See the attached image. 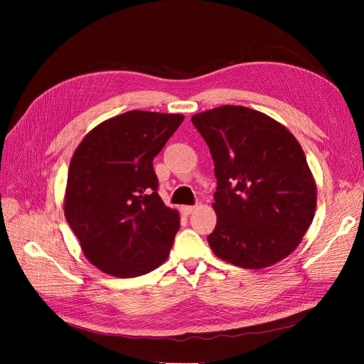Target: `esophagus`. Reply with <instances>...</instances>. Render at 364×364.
Wrapping results in <instances>:
<instances>
[{
	"instance_id": "esophagus-1",
	"label": "esophagus",
	"mask_w": 364,
	"mask_h": 364,
	"mask_svg": "<svg viewBox=\"0 0 364 364\" xmlns=\"http://www.w3.org/2000/svg\"><path fill=\"white\" fill-rule=\"evenodd\" d=\"M196 209V206H181V213L184 215H190Z\"/></svg>"
}]
</instances>
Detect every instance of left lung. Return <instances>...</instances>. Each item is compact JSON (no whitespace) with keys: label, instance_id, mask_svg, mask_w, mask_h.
<instances>
[{"label":"left lung","instance_id":"left-lung-1","mask_svg":"<svg viewBox=\"0 0 364 364\" xmlns=\"http://www.w3.org/2000/svg\"><path fill=\"white\" fill-rule=\"evenodd\" d=\"M192 122L215 164L213 252L252 270L291 255L317 205L313 172L294 134L269 114L233 105L196 113Z\"/></svg>","mask_w":364,"mask_h":364}]
</instances>
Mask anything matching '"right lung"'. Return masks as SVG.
<instances>
[{
  "label": "right lung",
  "mask_w": 364,
  "mask_h": 364,
  "mask_svg": "<svg viewBox=\"0 0 364 364\" xmlns=\"http://www.w3.org/2000/svg\"><path fill=\"white\" fill-rule=\"evenodd\" d=\"M183 119L181 113L129 110L94 127L75 149L65 217L100 272L137 277L166 261L180 214L158 195L153 158Z\"/></svg>",
  "instance_id": "1"
}]
</instances>
